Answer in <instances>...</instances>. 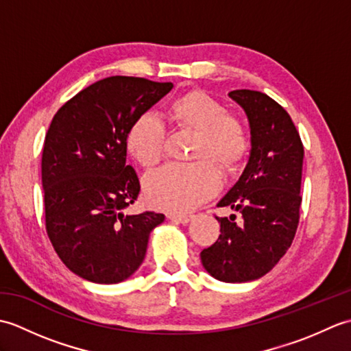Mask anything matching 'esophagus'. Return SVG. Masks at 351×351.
Masks as SVG:
<instances>
[{
	"label": "esophagus",
	"instance_id": "1",
	"mask_svg": "<svg viewBox=\"0 0 351 351\" xmlns=\"http://www.w3.org/2000/svg\"><path fill=\"white\" fill-rule=\"evenodd\" d=\"M169 219L175 223H182V225H187V223L193 219L191 215H181V214H169Z\"/></svg>",
	"mask_w": 351,
	"mask_h": 351
}]
</instances>
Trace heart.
<instances>
[{"label":"heart","instance_id":"b5f03b06","mask_svg":"<svg viewBox=\"0 0 351 351\" xmlns=\"http://www.w3.org/2000/svg\"><path fill=\"white\" fill-rule=\"evenodd\" d=\"M176 122L197 132L195 164L170 162L145 178L147 202L156 210L185 214L211 199L221 187L219 170L232 167L249 151V134L219 101L202 92L176 98L170 106ZM164 125L152 113L138 116L126 132V151L141 166L151 167L164 151Z\"/></svg>","mask_w":351,"mask_h":351}]
</instances>
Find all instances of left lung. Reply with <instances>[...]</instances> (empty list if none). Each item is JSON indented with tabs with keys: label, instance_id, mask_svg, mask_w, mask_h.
Returning a JSON list of instances; mask_svg holds the SVG:
<instances>
[{
	"label": "left lung",
	"instance_id": "obj_1",
	"mask_svg": "<svg viewBox=\"0 0 351 351\" xmlns=\"http://www.w3.org/2000/svg\"><path fill=\"white\" fill-rule=\"evenodd\" d=\"M229 98L247 116L252 147L240 180L217 206H230L243 220L215 217L220 237L200 261L214 279L241 283L263 278L294 240L304 151L289 114L270 96L243 88Z\"/></svg>",
	"mask_w": 351,
	"mask_h": 351
}]
</instances>
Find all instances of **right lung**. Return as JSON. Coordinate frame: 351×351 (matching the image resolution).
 Returning <instances> with one entry per match:
<instances>
[{"label": "right lung", "mask_w": 351, "mask_h": 351, "mask_svg": "<svg viewBox=\"0 0 351 351\" xmlns=\"http://www.w3.org/2000/svg\"><path fill=\"white\" fill-rule=\"evenodd\" d=\"M173 84L108 77L86 87L57 111L42 152L47 232L63 264L95 283L123 282L146 256L149 235L164 214L123 211L140 182L126 166L131 123Z\"/></svg>", "instance_id": "right-lung-1"}]
</instances>
